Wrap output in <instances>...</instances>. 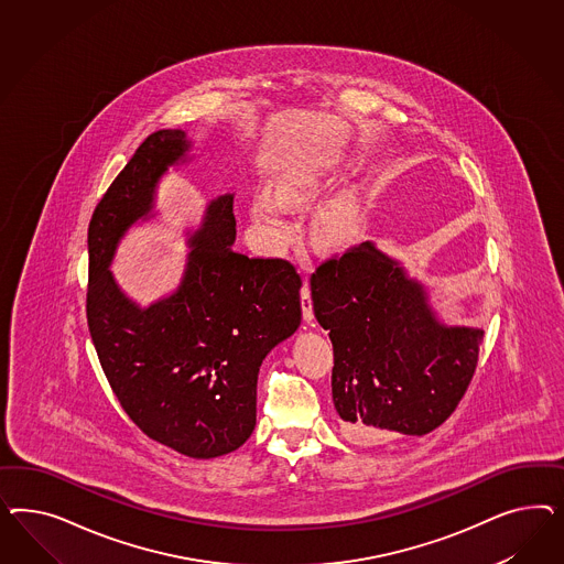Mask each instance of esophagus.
Listing matches in <instances>:
<instances>
[{
  "instance_id": "1",
  "label": "esophagus",
  "mask_w": 564,
  "mask_h": 564,
  "mask_svg": "<svg viewBox=\"0 0 564 564\" xmlns=\"http://www.w3.org/2000/svg\"><path fill=\"white\" fill-rule=\"evenodd\" d=\"M300 300H302V314H304V321L312 323L314 321V310H312V297H310V288L307 283L302 285L300 290Z\"/></svg>"
}]
</instances>
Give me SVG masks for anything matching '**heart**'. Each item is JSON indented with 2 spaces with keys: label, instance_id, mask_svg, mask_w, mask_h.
I'll return each instance as SVG.
<instances>
[{
  "label": "heart",
  "instance_id": "obj_1",
  "mask_svg": "<svg viewBox=\"0 0 564 564\" xmlns=\"http://www.w3.org/2000/svg\"><path fill=\"white\" fill-rule=\"evenodd\" d=\"M285 198L295 200L297 194L293 189H288ZM252 221L264 236V241L271 246V250H281L283 246H288L295 231L288 205L279 196H274L273 192H258L252 198ZM343 231H345V217L337 208H328L314 223L316 238L325 243L339 241L343 238Z\"/></svg>",
  "mask_w": 564,
  "mask_h": 564
}]
</instances>
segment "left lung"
Masks as SVG:
<instances>
[{"mask_svg": "<svg viewBox=\"0 0 564 564\" xmlns=\"http://www.w3.org/2000/svg\"><path fill=\"white\" fill-rule=\"evenodd\" d=\"M310 290L333 343V403L349 438L424 436L451 417L476 372L481 328L438 323L424 285L370 241L325 260Z\"/></svg>", "mask_w": 564, "mask_h": 564, "instance_id": "1", "label": "left lung"}]
</instances>
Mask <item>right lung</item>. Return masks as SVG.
<instances>
[{"mask_svg": "<svg viewBox=\"0 0 564 564\" xmlns=\"http://www.w3.org/2000/svg\"><path fill=\"white\" fill-rule=\"evenodd\" d=\"M189 149L184 130H159L102 194L88 225L86 321L121 408L149 438L194 459L221 457L257 426L262 359L302 321L295 267L234 250V194L206 208L175 293L140 307L109 264L121 236L153 210L154 188Z\"/></svg>", "mask_w": 564, "mask_h": 564, "instance_id": "obj_1", "label": "right lung"}]
</instances>
